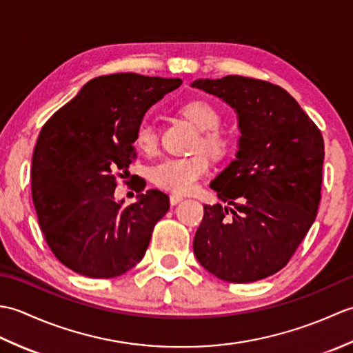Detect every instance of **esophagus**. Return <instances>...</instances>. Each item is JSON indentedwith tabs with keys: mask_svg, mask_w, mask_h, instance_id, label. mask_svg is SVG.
I'll use <instances>...</instances> for the list:
<instances>
[{
	"mask_svg": "<svg viewBox=\"0 0 353 353\" xmlns=\"http://www.w3.org/2000/svg\"><path fill=\"white\" fill-rule=\"evenodd\" d=\"M183 200V197L181 196V194H171L170 196V203L174 206V205H177L179 201H182Z\"/></svg>",
	"mask_w": 353,
	"mask_h": 353,
	"instance_id": "34e87169",
	"label": "esophagus"
}]
</instances>
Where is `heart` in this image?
Instances as JSON below:
<instances>
[{"mask_svg":"<svg viewBox=\"0 0 353 353\" xmlns=\"http://www.w3.org/2000/svg\"><path fill=\"white\" fill-rule=\"evenodd\" d=\"M181 114L200 130V138L196 148L201 152L186 157H167L150 168V181L157 188L190 192L197 186V182L209 171V157L205 149L215 159L226 156L229 152V138L219 129L221 123L220 114L206 101H190L181 108ZM134 144L144 153H153L157 147V132L154 125L144 119L141 121Z\"/></svg>","mask_w":353,"mask_h":353,"instance_id":"b5f03b06","label":"heart"}]
</instances>
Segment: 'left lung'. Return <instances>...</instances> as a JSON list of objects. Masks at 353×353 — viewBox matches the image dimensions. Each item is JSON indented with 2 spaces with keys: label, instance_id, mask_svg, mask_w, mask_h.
I'll list each match as a JSON object with an SVG mask.
<instances>
[{
  "label": "left lung",
  "instance_id": "left-lung-1",
  "mask_svg": "<svg viewBox=\"0 0 353 353\" xmlns=\"http://www.w3.org/2000/svg\"><path fill=\"white\" fill-rule=\"evenodd\" d=\"M238 114L236 159L211 182L228 206L205 205L194 253L209 273L254 282L288 264L321 197L325 144L319 127L281 86L241 76L196 80Z\"/></svg>",
  "mask_w": 353,
  "mask_h": 353
}]
</instances>
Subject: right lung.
I'll return each mask as SVG.
<instances>
[{
  "label": "right lung",
  "instance_id": "right-lung-1",
  "mask_svg": "<svg viewBox=\"0 0 353 353\" xmlns=\"http://www.w3.org/2000/svg\"><path fill=\"white\" fill-rule=\"evenodd\" d=\"M181 85L134 72L95 77L43 124L32 161L33 205L45 241L72 272L109 279L144 258L170 199L148 190L123 206L117 177L137 159L134 133L145 112ZM137 188L144 191V179Z\"/></svg>",
  "mask_w": 353,
  "mask_h": 353
}]
</instances>
